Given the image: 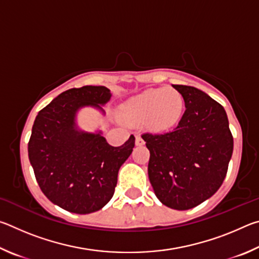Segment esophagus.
I'll list each match as a JSON object with an SVG mask.
<instances>
[{"label": "esophagus", "mask_w": 259, "mask_h": 259, "mask_svg": "<svg viewBox=\"0 0 259 259\" xmlns=\"http://www.w3.org/2000/svg\"><path fill=\"white\" fill-rule=\"evenodd\" d=\"M145 144V142H144V139L140 137V136H136V145L137 146H142Z\"/></svg>", "instance_id": "obj_1"}]
</instances>
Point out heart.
Returning <instances> with one entry per match:
<instances>
[{
    "instance_id": "obj_1",
    "label": "heart",
    "mask_w": 259,
    "mask_h": 259,
    "mask_svg": "<svg viewBox=\"0 0 259 259\" xmlns=\"http://www.w3.org/2000/svg\"><path fill=\"white\" fill-rule=\"evenodd\" d=\"M183 112V96L171 87L144 91L122 105L120 109L126 123H144L153 131H164L177 124Z\"/></svg>"
}]
</instances>
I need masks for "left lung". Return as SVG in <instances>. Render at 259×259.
I'll return each mask as SVG.
<instances>
[{
	"instance_id": "left-lung-1",
	"label": "left lung",
	"mask_w": 259,
	"mask_h": 259,
	"mask_svg": "<svg viewBox=\"0 0 259 259\" xmlns=\"http://www.w3.org/2000/svg\"><path fill=\"white\" fill-rule=\"evenodd\" d=\"M172 87L186 107L177 128L142 137L151 154L148 178L156 198L171 209L188 210L211 198L224 182L233 137L221 104L194 87Z\"/></svg>"
}]
</instances>
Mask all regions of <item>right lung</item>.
<instances>
[{
    "label": "right lung",
    "instance_id": "right-lung-1",
    "mask_svg": "<svg viewBox=\"0 0 259 259\" xmlns=\"http://www.w3.org/2000/svg\"><path fill=\"white\" fill-rule=\"evenodd\" d=\"M112 97L103 85L73 88L52 100L35 117L28 157L38 186L52 203L74 213H91L112 199L121 165L133 153V135L119 147L103 131L83 130L77 115L85 107L105 115Z\"/></svg>",
    "mask_w": 259,
    "mask_h": 259
}]
</instances>
